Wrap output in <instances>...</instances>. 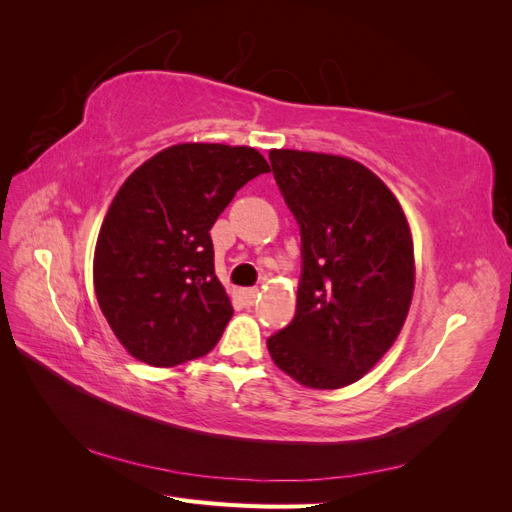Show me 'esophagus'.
<instances>
[{
  "mask_svg": "<svg viewBox=\"0 0 512 512\" xmlns=\"http://www.w3.org/2000/svg\"><path fill=\"white\" fill-rule=\"evenodd\" d=\"M258 294H260L258 288H243V290H241V297H243V301H245L247 305H252V303L258 299Z\"/></svg>",
  "mask_w": 512,
  "mask_h": 512,
  "instance_id": "34e87169",
  "label": "esophagus"
}]
</instances>
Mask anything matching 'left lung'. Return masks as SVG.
Returning a JSON list of instances; mask_svg holds the SVG:
<instances>
[{
    "label": "left lung",
    "instance_id": "left-lung-1",
    "mask_svg": "<svg viewBox=\"0 0 512 512\" xmlns=\"http://www.w3.org/2000/svg\"><path fill=\"white\" fill-rule=\"evenodd\" d=\"M269 160L301 226L303 275L297 314L267 348L307 389H342L404 329L414 294L410 224L389 185L361 162L299 149H271Z\"/></svg>",
    "mask_w": 512,
    "mask_h": 512
}]
</instances>
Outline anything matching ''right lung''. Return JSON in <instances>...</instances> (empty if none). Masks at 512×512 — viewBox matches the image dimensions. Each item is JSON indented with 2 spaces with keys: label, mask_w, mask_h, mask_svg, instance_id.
<instances>
[{
  "label": "right lung",
  "mask_w": 512,
  "mask_h": 512,
  "mask_svg": "<svg viewBox=\"0 0 512 512\" xmlns=\"http://www.w3.org/2000/svg\"><path fill=\"white\" fill-rule=\"evenodd\" d=\"M269 170L254 147L179 143L123 181L100 226L94 288L134 359L175 367L220 342L235 309L209 230L235 192Z\"/></svg>",
  "instance_id": "right-lung-1"
}]
</instances>
